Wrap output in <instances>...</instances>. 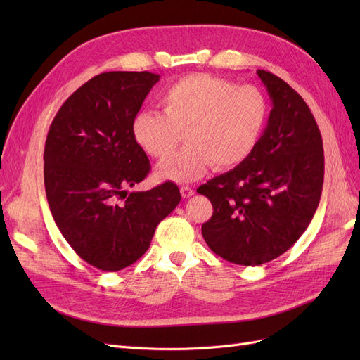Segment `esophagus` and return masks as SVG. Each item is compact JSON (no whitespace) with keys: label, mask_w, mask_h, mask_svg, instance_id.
<instances>
[{"label":"esophagus","mask_w":360,"mask_h":360,"mask_svg":"<svg viewBox=\"0 0 360 360\" xmlns=\"http://www.w3.org/2000/svg\"><path fill=\"white\" fill-rule=\"evenodd\" d=\"M180 193H181L183 198H189V197H192V195H193V189L191 186H181L180 188Z\"/></svg>","instance_id":"1"}]
</instances>
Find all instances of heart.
Instances as JSON below:
<instances>
[{
  "label": "heart",
  "mask_w": 360,
  "mask_h": 360,
  "mask_svg": "<svg viewBox=\"0 0 360 360\" xmlns=\"http://www.w3.org/2000/svg\"><path fill=\"white\" fill-rule=\"evenodd\" d=\"M162 111L144 110L132 118V136L144 153L165 159L180 143L188 146L156 168L162 180L191 181L213 165L230 169L245 162L269 120L270 106L258 86L210 73L174 81L159 96Z\"/></svg>",
  "instance_id": "obj_1"
}]
</instances>
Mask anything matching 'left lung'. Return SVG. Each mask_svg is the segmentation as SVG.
Wrapping results in <instances>:
<instances>
[{
	"mask_svg": "<svg viewBox=\"0 0 360 360\" xmlns=\"http://www.w3.org/2000/svg\"><path fill=\"white\" fill-rule=\"evenodd\" d=\"M257 73L274 105L263 136L240 165L197 189L213 204L201 228L205 243L240 266L269 263L299 240L324 180L323 139L309 106L279 76Z\"/></svg>",
	"mask_w": 360,
	"mask_h": 360,
	"instance_id": "1",
	"label": "left lung"
}]
</instances>
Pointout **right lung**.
<instances>
[{
    "instance_id": "obj_1",
    "label": "right lung",
    "mask_w": 360,
    "mask_h": 360,
    "mask_svg": "<svg viewBox=\"0 0 360 360\" xmlns=\"http://www.w3.org/2000/svg\"><path fill=\"white\" fill-rule=\"evenodd\" d=\"M160 76L105 72L79 86L53 117L45 143V189L58 230L84 261L117 271L146 254L159 222L181 195L143 181L150 160L132 136V118Z\"/></svg>"
}]
</instances>
